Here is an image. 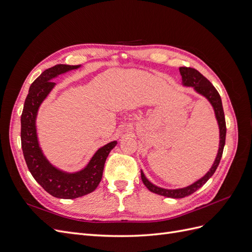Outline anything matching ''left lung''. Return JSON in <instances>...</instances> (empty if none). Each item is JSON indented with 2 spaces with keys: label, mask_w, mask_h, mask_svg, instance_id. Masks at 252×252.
I'll return each mask as SVG.
<instances>
[{
  "label": "left lung",
  "mask_w": 252,
  "mask_h": 252,
  "mask_svg": "<svg viewBox=\"0 0 252 252\" xmlns=\"http://www.w3.org/2000/svg\"><path fill=\"white\" fill-rule=\"evenodd\" d=\"M180 73L182 75V84L185 87H192L195 93L203 95L207 100L215 111V116L219 125V132H220V142H219V150L216 157L215 162H213L210 169L206 172L204 177L195 181L192 184H190L186 187L177 188V189H167L158 187L145 177L143 170H141V178L144 183V185L150 190L151 192H155L159 195H164L167 197H172V199H182V197L188 196L195 192L197 189L201 188L206 182H207L213 173L216 172L218 166L220 164V158L223 155V149L225 146V139H226V123H225V116L223 110L222 100L217 89L213 87L212 84L206 79L202 73H200L194 68L190 67H180Z\"/></svg>",
  "instance_id": "obj_1"
}]
</instances>
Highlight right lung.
Returning a JSON list of instances; mask_svg holds the SVG:
<instances>
[{
    "instance_id": "right-lung-1",
    "label": "right lung",
    "mask_w": 252,
    "mask_h": 252,
    "mask_svg": "<svg viewBox=\"0 0 252 252\" xmlns=\"http://www.w3.org/2000/svg\"><path fill=\"white\" fill-rule=\"evenodd\" d=\"M81 66L58 64L43 71L29 88L21 117L22 149L28 169L49 194L59 199H77L95 190L102 180L106 158L118 144L117 141H112L98 148L88 164L75 172L58 168L43 154L35 125L37 111L56 86L51 80L60 74L79 69Z\"/></svg>"
}]
</instances>
